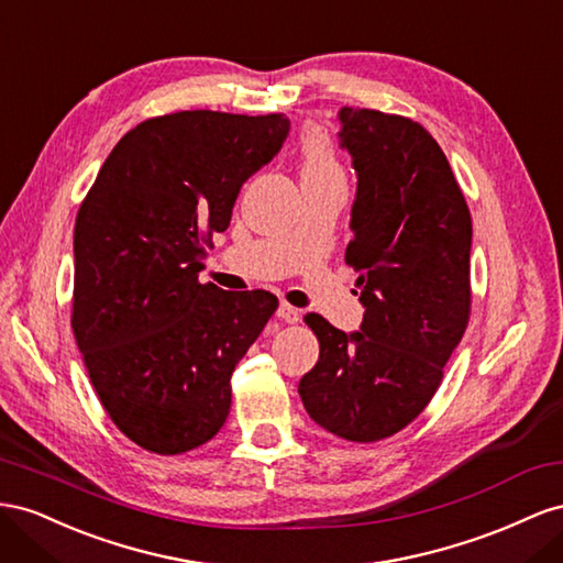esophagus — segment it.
Listing matches in <instances>:
<instances>
[{"label":"esophagus","instance_id":"34e87169","mask_svg":"<svg viewBox=\"0 0 563 563\" xmlns=\"http://www.w3.org/2000/svg\"><path fill=\"white\" fill-rule=\"evenodd\" d=\"M276 316H278L280 320H285V323H299V320H301V311L295 309V307H290V303H287V301L280 303Z\"/></svg>","mask_w":563,"mask_h":563}]
</instances>
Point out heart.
<instances>
[{
    "instance_id": "1",
    "label": "heart",
    "mask_w": 563,
    "mask_h": 563,
    "mask_svg": "<svg viewBox=\"0 0 563 563\" xmlns=\"http://www.w3.org/2000/svg\"><path fill=\"white\" fill-rule=\"evenodd\" d=\"M301 179H342V167L323 132H309L301 141Z\"/></svg>"
}]
</instances>
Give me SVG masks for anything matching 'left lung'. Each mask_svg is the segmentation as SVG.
<instances>
[{"label": "left lung", "instance_id": "left-lung-1", "mask_svg": "<svg viewBox=\"0 0 563 563\" xmlns=\"http://www.w3.org/2000/svg\"><path fill=\"white\" fill-rule=\"evenodd\" d=\"M336 118L358 176L344 260L358 271L365 313L356 332L303 318L320 356L299 396L316 424L371 443L427 408L467 328L472 217L422 124L351 106Z\"/></svg>", "mask_w": 563, "mask_h": 563}]
</instances>
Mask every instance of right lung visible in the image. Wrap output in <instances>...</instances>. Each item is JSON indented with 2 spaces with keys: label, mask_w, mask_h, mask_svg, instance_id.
<instances>
[{
  "label": "right lung",
  "mask_w": 563,
  "mask_h": 563,
  "mask_svg": "<svg viewBox=\"0 0 563 563\" xmlns=\"http://www.w3.org/2000/svg\"><path fill=\"white\" fill-rule=\"evenodd\" d=\"M290 120L184 110L126 132L75 221L73 332L118 429L179 455L231 410V375L278 299L202 285L205 243L229 229L235 198L278 155Z\"/></svg>",
  "instance_id": "1"
}]
</instances>
